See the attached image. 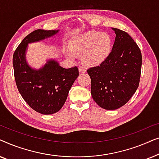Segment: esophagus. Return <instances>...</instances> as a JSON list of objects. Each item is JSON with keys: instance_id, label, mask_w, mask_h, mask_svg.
Wrapping results in <instances>:
<instances>
[{"instance_id": "obj_1", "label": "esophagus", "mask_w": 159, "mask_h": 159, "mask_svg": "<svg viewBox=\"0 0 159 159\" xmlns=\"http://www.w3.org/2000/svg\"><path fill=\"white\" fill-rule=\"evenodd\" d=\"M79 71H80V73H84V72H86V70L84 68L80 67V68H79Z\"/></svg>"}]
</instances>
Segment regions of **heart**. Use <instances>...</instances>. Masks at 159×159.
Returning a JSON list of instances; mask_svg holds the SVG:
<instances>
[{
    "instance_id": "1",
    "label": "heart",
    "mask_w": 159,
    "mask_h": 159,
    "mask_svg": "<svg viewBox=\"0 0 159 159\" xmlns=\"http://www.w3.org/2000/svg\"><path fill=\"white\" fill-rule=\"evenodd\" d=\"M69 45V50L64 51L69 59L75 61L76 55H82L84 64L95 66L103 62L109 56L112 39L108 34L90 31L72 39Z\"/></svg>"
}]
</instances>
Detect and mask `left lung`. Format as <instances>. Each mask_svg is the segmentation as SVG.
<instances>
[{"label":"left lung","instance_id":"8db88e82","mask_svg":"<svg viewBox=\"0 0 159 159\" xmlns=\"http://www.w3.org/2000/svg\"><path fill=\"white\" fill-rule=\"evenodd\" d=\"M116 38L111 52L98 66L90 67L91 95L100 107L116 110L126 104L138 88L142 55L127 32L111 28Z\"/></svg>","mask_w":159,"mask_h":159}]
</instances>
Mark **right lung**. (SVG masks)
Here are the masks:
<instances>
[{
  "instance_id": "add662e5",
  "label": "right lung",
  "mask_w": 159,
  "mask_h": 159,
  "mask_svg": "<svg viewBox=\"0 0 159 159\" xmlns=\"http://www.w3.org/2000/svg\"><path fill=\"white\" fill-rule=\"evenodd\" d=\"M60 30H36L24 38L13 56L14 77L23 99L35 111L42 114L58 112L66 101L69 91L79 76L77 66L65 69L55 58H48L40 68L27 62L29 44L51 38Z\"/></svg>"
}]
</instances>
